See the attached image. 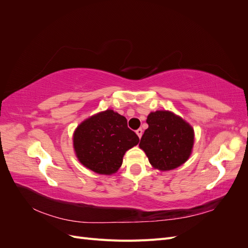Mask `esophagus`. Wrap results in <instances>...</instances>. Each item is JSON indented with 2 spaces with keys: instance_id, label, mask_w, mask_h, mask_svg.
Returning <instances> with one entry per match:
<instances>
[{
  "instance_id": "obj_1",
  "label": "esophagus",
  "mask_w": 248,
  "mask_h": 248,
  "mask_svg": "<svg viewBox=\"0 0 248 248\" xmlns=\"http://www.w3.org/2000/svg\"><path fill=\"white\" fill-rule=\"evenodd\" d=\"M136 132H137V134H138V137L140 139L141 136H142V129H141V128H139L138 130H136Z\"/></svg>"
}]
</instances>
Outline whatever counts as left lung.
<instances>
[{"label": "left lung", "mask_w": 248, "mask_h": 248, "mask_svg": "<svg viewBox=\"0 0 248 248\" xmlns=\"http://www.w3.org/2000/svg\"><path fill=\"white\" fill-rule=\"evenodd\" d=\"M140 147L155 169L170 170L183 164L191 153L193 129L180 117L167 110L151 112Z\"/></svg>", "instance_id": "obj_1"}]
</instances>
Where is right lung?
<instances>
[{
    "label": "right lung",
    "mask_w": 248,
    "mask_h": 248,
    "mask_svg": "<svg viewBox=\"0 0 248 248\" xmlns=\"http://www.w3.org/2000/svg\"><path fill=\"white\" fill-rule=\"evenodd\" d=\"M140 139L127 126L125 117L108 109L82 122L74 132L73 146L78 160L101 175H110L121 167L127 150Z\"/></svg>",
    "instance_id": "add662e5"
}]
</instances>
